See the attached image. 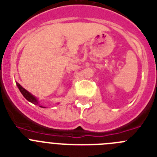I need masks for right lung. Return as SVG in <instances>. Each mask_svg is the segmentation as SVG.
<instances>
[{
    "label": "right lung",
    "instance_id": "obj_1",
    "mask_svg": "<svg viewBox=\"0 0 157 157\" xmlns=\"http://www.w3.org/2000/svg\"><path fill=\"white\" fill-rule=\"evenodd\" d=\"M16 85H17L18 88H19V90H20L21 94L23 95V97H24V98H26L27 101H30V102H31V103H33L34 105H40L39 103H38V101H37V99L35 98V97H34V95H32V94H30V92H28L27 90H25V89L23 88V87L22 86L20 85L19 83L16 82ZM40 107H41V108H45V107L41 106V105H40Z\"/></svg>",
    "mask_w": 157,
    "mask_h": 157
}]
</instances>
